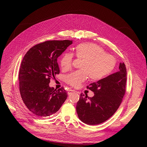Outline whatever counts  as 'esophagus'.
<instances>
[{"label": "esophagus", "mask_w": 147, "mask_h": 147, "mask_svg": "<svg viewBox=\"0 0 147 147\" xmlns=\"http://www.w3.org/2000/svg\"><path fill=\"white\" fill-rule=\"evenodd\" d=\"M73 92H74V90L70 89V90H69L68 91V95H70V94H73Z\"/></svg>", "instance_id": "34e87169"}]
</instances>
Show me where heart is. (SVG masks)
Listing matches in <instances>:
<instances>
[{"instance_id":"b5f03b06","label":"heart","mask_w":147,"mask_h":147,"mask_svg":"<svg viewBox=\"0 0 147 147\" xmlns=\"http://www.w3.org/2000/svg\"><path fill=\"white\" fill-rule=\"evenodd\" d=\"M76 57L83 60L80 67L82 71L71 73L65 77V82L73 87H79L88 77L90 80L96 82L105 78L114 69L116 59L110 54L96 44L82 43L77 45L73 49ZM74 56L65 52L62 55L60 65L64 71L71 69Z\"/></svg>"}]
</instances>
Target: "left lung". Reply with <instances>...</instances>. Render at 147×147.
<instances>
[{"mask_svg":"<svg viewBox=\"0 0 147 147\" xmlns=\"http://www.w3.org/2000/svg\"><path fill=\"white\" fill-rule=\"evenodd\" d=\"M126 68L120 63L119 71L104 79L90 83L87 89L94 92L89 98L80 94L76 111L79 119L89 125H96L110 119L119 109L126 92Z\"/></svg>","mask_w":147,"mask_h":147,"instance_id":"obj_1","label":"left lung"}]
</instances>
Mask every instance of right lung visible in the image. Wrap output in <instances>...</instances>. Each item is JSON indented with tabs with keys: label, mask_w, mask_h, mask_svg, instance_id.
I'll return each mask as SVG.
<instances>
[{
	"label": "right lung",
	"mask_w": 147,
	"mask_h": 147,
	"mask_svg": "<svg viewBox=\"0 0 147 147\" xmlns=\"http://www.w3.org/2000/svg\"><path fill=\"white\" fill-rule=\"evenodd\" d=\"M73 40H48L30 48L21 62L19 72L20 91L29 111L39 118L56 113L67 98L62 87L49 86L51 78L59 73L57 58Z\"/></svg>",
	"instance_id": "right-lung-1"
}]
</instances>
